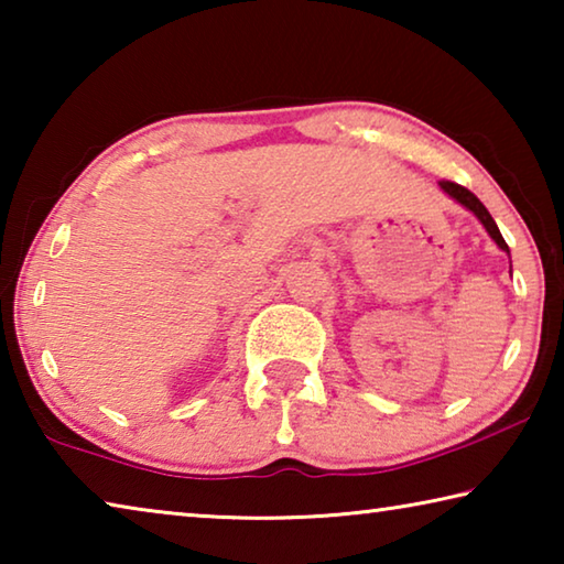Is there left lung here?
Instances as JSON below:
<instances>
[{
	"mask_svg": "<svg viewBox=\"0 0 564 564\" xmlns=\"http://www.w3.org/2000/svg\"><path fill=\"white\" fill-rule=\"evenodd\" d=\"M441 188L445 191L447 196L451 198H455L457 204L460 206H465L467 212H473L475 216H477V221H480L482 226H485V231L490 234V238L495 243H498L505 253L510 256V248H508V243H505V238H502V234H500V228H498V224L492 221V216H490V212L488 208L482 206V202L480 198H477L473 191H467L465 186H460V184H455V181H441Z\"/></svg>",
	"mask_w": 564,
	"mask_h": 564,
	"instance_id": "left-lung-1",
	"label": "left lung"
}]
</instances>
